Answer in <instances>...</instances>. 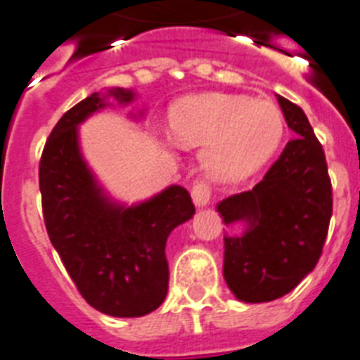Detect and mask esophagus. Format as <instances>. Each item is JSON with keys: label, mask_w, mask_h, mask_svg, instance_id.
<instances>
[{"label": "esophagus", "mask_w": 360, "mask_h": 360, "mask_svg": "<svg viewBox=\"0 0 360 360\" xmlns=\"http://www.w3.org/2000/svg\"><path fill=\"white\" fill-rule=\"evenodd\" d=\"M190 194H192V201H194L195 207H207L210 203L212 190H210V186L205 181H195L192 190H190Z\"/></svg>", "instance_id": "34e87169"}]
</instances>
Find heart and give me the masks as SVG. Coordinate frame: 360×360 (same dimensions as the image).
<instances>
[{
  "label": "heart",
  "mask_w": 360,
  "mask_h": 360,
  "mask_svg": "<svg viewBox=\"0 0 360 360\" xmlns=\"http://www.w3.org/2000/svg\"><path fill=\"white\" fill-rule=\"evenodd\" d=\"M177 143L202 146L201 161L214 177L241 179L274 155L283 137V117L273 102L245 95L186 96L170 111Z\"/></svg>",
  "instance_id": "heart-1"
}]
</instances>
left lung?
I'll use <instances>...</instances> for the list:
<instances>
[{"instance_id": "obj_1", "label": "left lung", "mask_w": 360, "mask_h": 360, "mask_svg": "<svg viewBox=\"0 0 360 360\" xmlns=\"http://www.w3.org/2000/svg\"><path fill=\"white\" fill-rule=\"evenodd\" d=\"M278 104L295 139L255 188L216 207L226 226L245 225L225 234L223 276L247 304L288 295L315 269L333 212L322 144L302 108L280 95Z\"/></svg>"}]
</instances>
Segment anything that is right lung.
<instances>
[{"instance_id": "right-lung-1", "label": "right lung", "mask_w": 360, "mask_h": 360, "mask_svg": "<svg viewBox=\"0 0 360 360\" xmlns=\"http://www.w3.org/2000/svg\"><path fill=\"white\" fill-rule=\"evenodd\" d=\"M110 98L128 105L135 91L93 93L56 122L40 161L41 207L51 243L87 304L104 315L134 319L165 302L166 240L195 208L179 185L131 207L102 188L82 155L78 126L111 105Z\"/></svg>"}]
</instances>
